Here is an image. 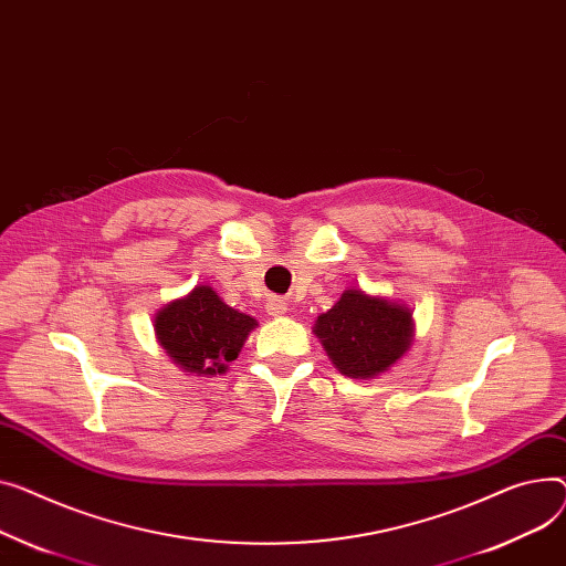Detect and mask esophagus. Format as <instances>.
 <instances>
[{
	"mask_svg": "<svg viewBox=\"0 0 566 566\" xmlns=\"http://www.w3.org/2000/svg\"><path fill=\"white\" fill-rule=\"evenodd\" d=\"M266 312L271 316H284L286 314V303H284V300H280V297H271L269 303H266Z\"/></svg>",
	"mask_w": 566,
	"mask_h": 566,
	"instance_id": "1",
	"label": "esophagus"
}]
</instances>
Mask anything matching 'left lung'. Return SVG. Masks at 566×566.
<instances>
[{"label":"left lung","mask_w":566,"mask_h":566,"mask_svg":"<svg viewBox=\"0 0 566 566\" xmlns=\"http://www.w3.org/2000/svg\"><path fill=\"white\" fill-rule=\"evenodd\" d=\"M314 334L338 370L368 380L389 370L409 350L413 321L405 305L348 289L316 318Z\"/></svg>","instance_id":"obj_1"}]
</instances>
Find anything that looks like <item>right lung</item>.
I'll return each mask as SVG.
<instances>
[{
  "label": "right lung",
  "mask_w": 566,
  "mask_h": 566,
  "mask_svg": "<svg viewBox=\"0 0 566 566\" xmlns=\"http://www.w3.org/2000/svg\"><path fill=\"white\" fill-rule=\"evenodd\" d=\"M256 321L224 305L211 286H196L172 300L155 318L161 348L186 373L220 375L228 370Z\"/></svg>",
  "instance_id": "add662e5"
}]
</instances>
